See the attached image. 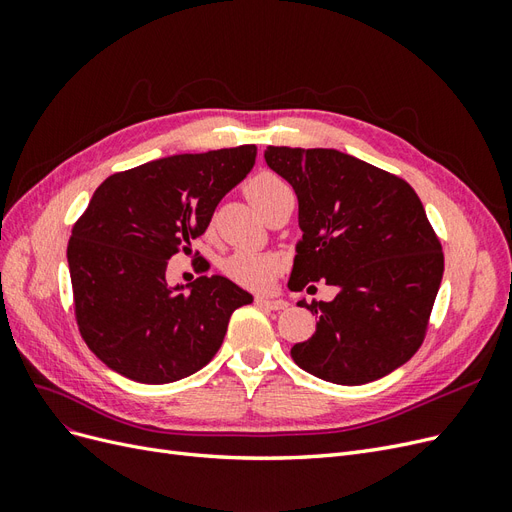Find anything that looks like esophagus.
Listing matches in <instances>:
<instances>
[{
	"instance_id": "obj_1",
	"label": "esophagus",
	"mask_w": 512,
	"mask_h": 512,
	"mask_svg": "<svg viewBox=\"0 0 512 512\" xmlns=\"http://www.w3.org/2000/svg\"><path fill=\"white\" fill-rule=\"evenodd\" d=\"M256 305L262 309H273V312H280V309L288 307V301L277 297V294H258Z\"/></svg>"
}]
</instances>
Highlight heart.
<instances>
[{
  "instance_id": "heart-1",
  "label": "heart",
  "mask_w": 512,
  "mask_h": 512,
  "mask_svg": "<svg viewBox=\"0 0 512 512\" xmlns=\"http://www.w3.org/2000/svg\"><path fill=\"white\" fill-rule=\"evenodd\" d=\"M292 192L290 185L273 173H260L250 183H247V196L260 211L269 200L280 194ZM224 273L232 282H237L247 288H265L277 271V262L269 256L256 250H237L232 252L222 265Z\"/></svg>"
}]
</instances>
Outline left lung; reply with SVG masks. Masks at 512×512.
Instances as JSON below:
<instances>
[{
    "instance_id": "8db88e82",
    "label": "left lung",
    "mask_w": 512,
    "mask_h": 512,
    "mask_svg": "<svg viewBox=\"0 0 512 512\" xmlns=\"http://www.w3.org/2000/svg\"><path fill=\"white\" fill-rule=\"evenodd\" d=\"M265 160L299 198L303 239L288 288H337L299 301L318 316L294 344V363L333 384H367L421 348L442 282L444 254L410 183L337 149L267 147Z\"/></svg>"
}]
</instances>
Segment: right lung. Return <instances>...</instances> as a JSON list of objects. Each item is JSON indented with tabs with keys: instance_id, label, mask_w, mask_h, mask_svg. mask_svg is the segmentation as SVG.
Here are the masks:
<instances>
[{
	"instance_id": "obj_1",
	"label": "right lung",
	"mask_w": 512,
	"mask_h": 512,
	"mask_svg": "<svg viewBox=\"0 0 512 512\" xmlns=\"http://www.w3.org/2000/svg\"><path fill=\"white\" fill-rule=\"evenodd\" d=\"M256 162V145L181 153L100 183L68 243L74 314L89 350L143 384L192 376L254 297L222 275L168 286L170 256L192 252L220 200Z\"/></svg>"
}]
</instances>
